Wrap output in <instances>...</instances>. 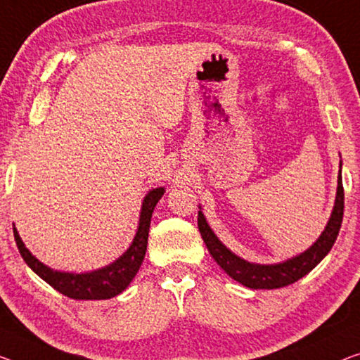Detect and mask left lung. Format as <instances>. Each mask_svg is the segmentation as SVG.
I'll return each mask as SVG.
<instances>
[{"mask_svg": "<svg viewBox=\"0 0 360 360\" xmlns=\"http://www.w3.org/2000/svg\"><path fill=\"white\" fill-rule=\"evenodd\" d=\"M341 166L338 171V187H336V198L335 207L331 210L328 223L319 239L310 245L307 250L300 252L299 255L291 257V259L278 262V264H252V262L244 260L243 257L236 255L234 252L229 250L218 236L213 233L210 224L207 223L205 217L202 213V207H198V231L202 234L203 243H205L208 252L214 259V262L233 278L244 286L250 289H276L288 286V284L296 283L300 278L312 271L325 255L328 254L333 248L335 240L340 233L342 223V212H345V189H342V178H341Z\"/></svg>", "mask_w": 360, "mask_h": 360, "instance_id": "8db88e82", "label": "left lung"}]
</instances>
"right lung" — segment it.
Here are the masks:
<instances>
[{
    "label": "right lung",
    "instance_id": "right-lung-1",
    "mask_svg": "<svg viewBox=\"0 0 360 360\" xmlns=\"http://www.w3.org/2000/svg\"><path fill=\"white\" fill-rule=\"evenodd\" d=\"M165 194V187H157L147 192L143 197L141 217H139V226L136 236H134L131 245L121 257H117L110 265L98 270L84 271V273H72V271H60L53 270L45 264L32 255V252L25 248V244L20 239L18 229L13 228L14 239L18 244V249L22 255V259L43 281H46L56 291H60L64 296L77 299V300H101L111 299L121 294L131 284L134 276L137 275L141 268L143 257L147 250L148 240V229L152 213L157 207L160 198Z\"/></svg>",
    "mask_w": 360,
    "mask_h": 360
}]
</instances>
